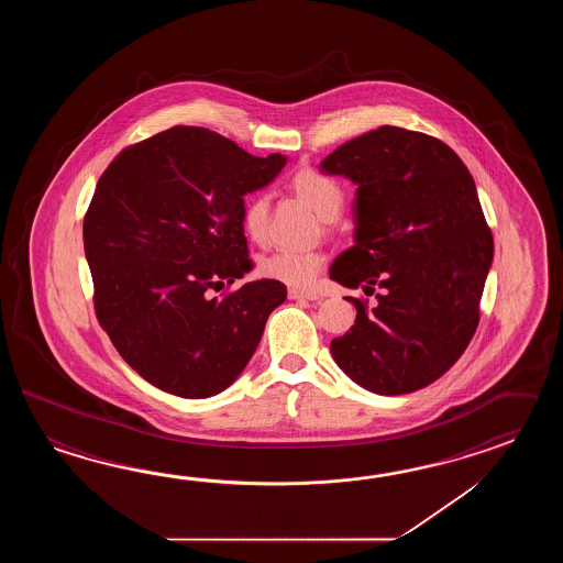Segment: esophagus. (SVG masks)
Listing matches in <instances>:
<instances>
[{
    "instance_id": "34e87169",
    "label": "esophagus",
    "mask_w": 563,
    "mask_h": 563,
    "mask_svg": "<svg viewBox=\"0 0 563 563\" xmlns=\"http://www.w3.org/2000/svg\"><path fill=\"white\" fill-rule=\"evenodd\" d=\"M287 298L289 299H318L313 291H303V289H287Z\"/></svg>"
}]
</instances>
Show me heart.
Segmentation results:
<instances>
[{
  "label": "heart",
  "instance_id": "b5f03b06",
  "mask_svg": "<svg viewBox=\"0 0 563 563\" xmlns=\"http://www.w3.org/2000/svg\"><path fill=\"white\" fill-rule=\"evenodd\" d=\"M289 189L310 205L323 221H334L344 207L342 187L316 168H299L289 177ZM243 231L255 243H264L269 235V201L264 195H255L243 205L241 213ZM323 255L320 252L276 250L260 262V274L289 287H308L322 272Z\"/></svg>",
  "mask_w": 563,
  "mask_h": 563
}]
</instances>
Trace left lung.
Masks as SVG:
<instances>
[{
    "label": "left lung",
    "instance_id": "1",
    "mask_svg": "<svg viewBox=\"0 0 563 563\" xmlns=\"http://www.w3.org/2000/svg\"><path fill=\"white\" fill-rule=\"evenodd\" d=\"M325 175L358 185L356 245L330 277L374 294L347 298L356 322L332 340L338 366L376 395H407L443 376L478 325L493 235L475 180L451 146L424 132L380 126L338 146Z\"/></svg>",
    "mask_w": 563,
    "mask_h": 563
}]
</instances>
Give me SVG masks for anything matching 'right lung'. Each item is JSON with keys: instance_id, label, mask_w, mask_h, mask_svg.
<instances>
[{"instance_id": "add662e5", "label": "right lung", "mask_w": 563, "mask_h": 563, "mask_svg": "<svg viewBox=\"0 0 563 563\" xmlns=\"http://www.w3.org/2000/svg\"><path fill=\"white\" fill-rule=\"evenodd\" d=\"M284 165L209 129L173 126L122 148L102 173L85 216L96 318L146 383L207 398L247 366L286 286L209 289L252 269L243 197Z\"/></svg>"}]
</instances>
